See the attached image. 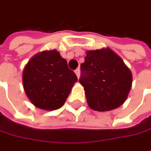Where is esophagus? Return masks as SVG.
Wrapping results in <instances>:
<instances>
[{
	"mask_svg": "<svg viewBox=\"0 0 151 151\" xmlns=\"http://www.w3.org/2000/svg\"><path fill=\"white\" fill-rule=\"evenodd\" d=\"M75 73H76V76H77V78H79V77H80V69H79V68L76 69V70H75Z\"/></svg>",
	"mask_w": 151,
	"mask_h": 151,
	"instance_id": "obj_1",
	"label": "esophagus"
}]
</instances>
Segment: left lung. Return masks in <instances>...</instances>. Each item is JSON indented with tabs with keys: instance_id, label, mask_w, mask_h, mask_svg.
I'll list each match as a JSON object with an SVG mask.
<instances>
[{
	"instance_id": "8db88e82",
	"label": "left lung",
	"mask_w": 151,
	"mask_h": 151,
	"mask_svg": "<svg viewBox=\"0 0 151 151\" xmlns=\"http://www.w3.org/2000/svg\"><path fill=\"white\" fill-rule=\"evenodd\" d=\"M81 69L79 82L84 87L88 106L92 110L106 112L124 104L132 87L133 76L112 49L87 51Z\"/></svg>"
}]
</instances>
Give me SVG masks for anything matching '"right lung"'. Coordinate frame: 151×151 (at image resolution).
Listing matches in <instances>:
<instances>
[{
  "label": "right lung",
  "instance_id": "obj_1",
  "mask_svg": "<svg viewBox=\"0 0 151 151\" xmlns=\"http://www.w3.org/2000/svg\"><path fill=\"white\" fill-rule=\"evenodd\" d=\"M76 82V74L55 49L35 54L23 70L27 98L36 107L45 111L60 108Z\"/></svg>",
  "mask_w": 151,
  "mask_h": 151
}]
</instances>
